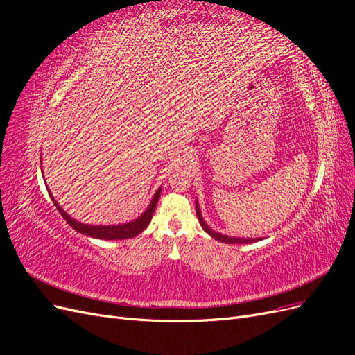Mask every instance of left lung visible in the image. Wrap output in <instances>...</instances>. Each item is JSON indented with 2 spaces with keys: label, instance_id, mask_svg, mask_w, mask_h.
I'll list each match as a JSON object with an SVG mask.
<instances>
[{
  "label": "left lung",
  "instance_id": "obj_1",
  "mask_svg": "<svg viewBox=\"0 0 355 355\" xmlns=\"http://www.w3.org/2000/svg\"><path fill=\"white\" fill-rule=\"evenodd\" d=\"M196 209H197V218L200 220V225L202 227V230L206 231L210 237H213L214 240L222 241V243H228V244H249V243H254V241H259L261 239H240V237H230V235H222L220 232L213 231L209 225L204 222L202 216H201V211L198 209V202H196Z\"/></svg>",
  "mask_w": 355,
  "mask_h": 355
}]
</instances>
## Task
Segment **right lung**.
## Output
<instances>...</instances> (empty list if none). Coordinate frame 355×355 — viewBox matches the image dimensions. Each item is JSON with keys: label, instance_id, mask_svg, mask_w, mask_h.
Segmentation results:
<instances>
[{"label": "right lung", "instance_id": "1", "mask_svg": "<svg viewBox=\"0 0 355 355\" xmlns=\"http://www.w3.org/2000/svg\"><path fill=\"white\" fill-rule=\"evenodd\" d=\"M159 194H161V188L157 189L151 202H149L148 209L141 214V216L136 218L132 222L121 223V225H87V223H81L78 220L72 219L69 214L59 206L58 201L55 200V197H53L51 194H50V197H51L53 202H55V206L58 207L59 213L63 216V219H65L75 231H78L80 234H84V235H89V237H93V239H99V240H124V239L136 237L137 234H141L148 227L149 222H151V219H153V213L155 211L157 202L159 200Z\"/></svg>", "mask_w": 355, "mask_h": 355}]
</instances>
